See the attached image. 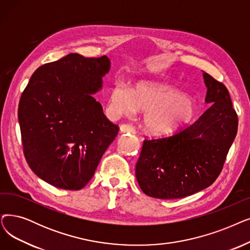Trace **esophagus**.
<instances>
[{
  "mask_svg": "<svg viewBox=\"0 0 250 250\" xmlns=\"http://www.w3.org/2000/svg\"><path fill=\"white\" fill-rule=\"evenodd\" d=\"M121 132L122 133H135V127L132 125L128 124H124L121 125Z\"/></svg>",
  "mask_w": 250,
  "mask_h": 250,
  "instance_id": "1",
  "label": "esophagus"
}]
</instances>
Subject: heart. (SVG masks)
I'll return each mask as SVG.
<instances>
[{
  "instance_id": "1",
  "label": "heart",
  "mask_w": 250,
  "mask_h": 250,
  "mask_svg": "<svg viewBox=\"0 0 250 250\" xmlns=\"http://www.w3.org/2000/svg\"><path fill=\"white\" fill-rule=\"evenodd\" d=\"M108 109L114 117L132 116L145 111L144 125L152 134L166 135L189 123L194 116L193 103L181 93L151 82H140L131 91L116 83L109 96Z\"/></svg>"
}]
</instances>
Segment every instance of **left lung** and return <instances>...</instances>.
I'll use <instances>...</instances> for the list:
<instances>
[{"mask_svg": "<svg viewBox=\"0 0 250 250\" xmlns=\"http://www.w3.org/2000/svg\"><path fill=\"white\" fill-rule=\"evenodd\" d=\"M211 104L196 122L170 136L145 139L136 165L140 188L150 197L175 199L210 186L224 167L238 128L226 85L203 73Z\"/></svg>", "mask_w": 250, "mask_h": 250, "instance_id": "1", "label": "left lung"}]
</instances>
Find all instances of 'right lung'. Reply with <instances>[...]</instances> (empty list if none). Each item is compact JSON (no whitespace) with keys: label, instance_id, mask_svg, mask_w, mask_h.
Masks as SVG:
<instances>
[{"label":"right lung","instance_id":"right-lung-1","mask_svg":"<svg viewBox=\"0 0 250 250\" xmlns=\"http://www.w3.org/2000/svg\"><path fill=\"white\" fill-rule=\"evenodd\" d=\"M110 61L71 53L40 66L20 97L23 154L50 185L81 190L94 176L119 127L92 94L101 88Z\"/></svg>","mask_w":250,"mask_h":250}]
</instances>
